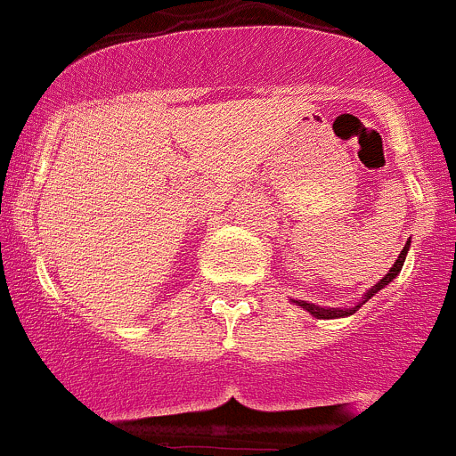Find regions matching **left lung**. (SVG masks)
<instances>
[{
  "instance_id": "obj_1",
  "label": "left lung",
  "mask_w": 456,
  "mask_h": 456,
  "mask_svg": "<svg viewBox=\"0 0 456 456\" xmlns=\"http://www.w3.org/2000/svg\"><path fill=\"white\" fill-rule=\"evenodd\" d=\"M410 242H411V240H407V242H405V248H403L401 256L395 258V263H394V265H391V270L387 272V274L382 276L380 281H378L376 286H371V288H369V290L364 292V295H362V299L357 301L355 305H346V308H326V305L310 304V301H301V299H290V301H292V304H295V305H301V308H304L305 313H310V314H313L314 319H339V317H348V314L357 313V308H362V305L367 304V301L371 299V297H376L378 292L382 290V288H387V286H389L391 281H394L395 276L401 274L403 265H405L407 252H410Z\"/></svg>"
}]
</instances>
